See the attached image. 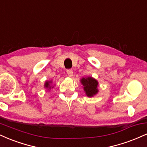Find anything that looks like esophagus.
Returning a JSON list of instances; mask_svg holds the SVG:
<instances>
[{
    "label": "esophagus",
    "instance_id": "obj_1",
    "mask_svg": "<svg viewBox=\"0 0 147 147\" xmlns=\"http://www.w3.org/2000/svg\"><path fill=\"white\" fill-rule=\"evenodd\" d=\"M67 74H68V75L69 76V77H72V76H73V71H72V70H71V69H68V70H67Z\"/></svg>",
    "mask_w": 147,
    "mask_h": 147
}]
</instances>
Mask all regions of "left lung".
<instances>
[{"label":"left lung","mask_w":147,"mask_h":147,"mask_svg":"<svg viewBox=\"0 0 147 147\" xmlns=\"http://www.w3.org/2000/svg\"><path fill=\"white\" fill-rule=\"evenodd\" d=\"M81 83L83 85L84 90L88 97H93L98 92V82L91 77H83L81 79Z\"/></svg>","instance_id":"1"}]
</instances>
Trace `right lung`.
<instances>
[{"label":"right lung","mask_w":147,"mask_h":147,"mask_svg":"<svg viewBox=\"0 0 147 147\" xmlns=\"http://www.w3.org/2000/svg\"><path fill=\"white\" fill-rule=\"evenodd\" d=\"M51 84H52V81H46V82H45V83L44 87L45 88L50 89L52 88ZM52 88H53V86H52Z\"/></svg>","instance_id":"add662e5"}]
</instances>
